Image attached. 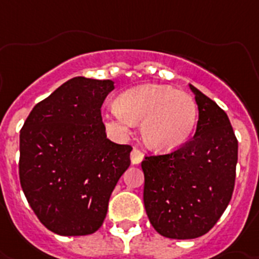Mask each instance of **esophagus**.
<instances>
[{"label":"esophagus","instance_id":"1","mask_svg":"<svg viewBox=\"0 0 259 259\" xmlns=\"http://www.w3.org/2000/svg\"><path fill=\"white\" fill-rule=\"evenodd\" d=\"M130 159H132L133 164H139L143 160V152L139 148L134 147L133 148L132 154H130Z\"/></svg>","mask_w":259,"mask_h":259}]
</instances>
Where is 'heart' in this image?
<instances>
[{
	"instance_id": "obj_1",
	"label": "heart",
	"mask_w": 259,
	"mask_h": 259,
	"mask_svg": "<svg viewBox=\"0 0 259 259\" xmlns=\"http://www.w3.org/2000/svg\"><path fill=\"white\" fill-rule=\"evenodd\" d=\"M104 120L118 136H125L137 121H142L143 142L155 151H172L186 143L194 132L198 105L188 92L148 83L122 92Z\"/></svg>"
}]
</instances>
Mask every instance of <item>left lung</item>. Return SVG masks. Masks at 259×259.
Instances as JSON below:
<instances>
[{
	"instance_id": "obj_1",
	"label": "left lung",
	"mask_w": 259,
	"mask_h": 259,
	"mask_svg": "<svg viewBox=\"0 0 259 259\" xmlns=\"http://www.w3.org/2000/svg\"><path fill=\"white\" fill-rule=\"evenodd\" d=\"M198 122L175 151L146 156L143 202L150 223L164 237L188 240L212 228L232 198L237 138L226 112L190 84Z\"/></svg>"
}]
</instances>
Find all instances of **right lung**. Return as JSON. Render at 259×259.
I'll return each mask as SVG.
<instances>
[{"mask_svg": "<svg viewBox=\"0 0 259 259\" xmlns=\"http://www.w3.org/2000/svg\"><path fill=\"white\" fill-rule=\"evenodd\" d=\"M109 79L75 76L33 107L19 137V180L28 204L61 236L96 232L117 181L130 165L129 145L107 138L102 105Z\"/></svg>", "mask_w": 259, "mask_h": 259, "instance_id": "right-lung-1", "label": "right lung"}]
</instances>
